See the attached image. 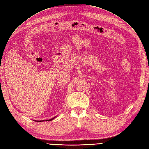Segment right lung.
<instances>
[{"instance_id":"right-lung-1","label":"right lung","mask_w":149,"mask_h":149,"mask_svg":"<svg viewBox=\"0 0 149 149\" xmlns=\"http://www.w3.org/2000/svg\"><path fill=\"white\" fill-rule=\"evenodd\" d=\"M54 118H55V117H54V118H53L52 119H48V120H40V121H39V120H37L36 122H43V121H51V120H52Z\"/></svg>"}]
</instances>
